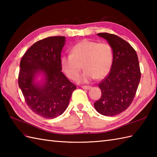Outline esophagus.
<instances>
[{"instance_id":"obj_1","label":"esophagus","mask_w":157,"mask_h":157,"mask_svg":"<svg viewBox=\"0 0 157 157\" xmlns=\"http://www.w3.org/2000/svg\"><path fill=\"white\" fill-rule=\"evenodd\" d=\"M82 88L83 89H86V90H90L92 88L91 86H82Z\"/></svg>"}]
</instances>
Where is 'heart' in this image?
I'll use <instances>...</instances> for the list:
<instances>
[{
    "label": "heart",
    "mask_w": 157,
    "mask_h": 157,
    "mask_svg": "<svg viewBox=\"0 0 157 157\" xmlns=\"http://www.w3.org/2000/svg\"><path fill=\"white\" fill-rule=\"evenodd\" d=\"M113 48L108 43L84 39L72 46L71 54L61 56L60 65L65 74L75 80L83 65L85 71L78 82L88 83L108 74L113 65Z\"/></svg>",
    "instance_id": "1"
}]
</instances>
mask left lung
<instances>
[{"label":"left lung","mask_w":157,"mask_h":157,"mask_svg":"<svg viewBox=\"0 0 157 157\" xmlns=\"http://www.w3.org/2000/svg\"><path fill=\"white\" fill-rule=\"evenodd\" d=\"M113 51V63L109 75L100 83L102 96L94 104L96 111L114 116L128 109L134 100L141 78L137 53L128 42L119 36L99 33Z\"/></svg>","instance_id":"obj_1"}]
</instances>
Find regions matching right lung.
<instances>
[{
    "instance_id": "obj_1",
    "label": "right lung",
    "mask_w": 157,
    "mask_h": 157,
    "mask_svg": "<svg viewBox=\"0 0 157 157\" xmlns=\"http://www.w3.org/2000/svg\"><path fill=\"white\" fill-rule=\"evenodd\" d=\"M64 36L46 38L34 43L20 62L18 84L28 106L46 119L63 114L76 86L60 65Z\"/></svg>"
}]
</instances>
